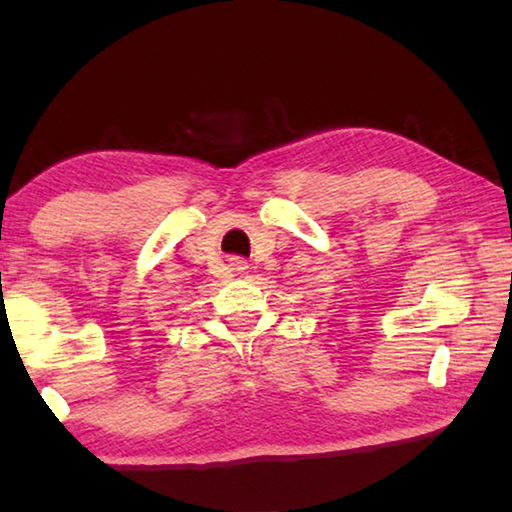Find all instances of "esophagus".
Listing matches in <instances>:
<instances>
[{
    "label": "esophagus",
    "mask_w": 512,
    "mask_h": 512,
    "mask_svg": "<svg viewBox=\"0 0 512 512\" xmlns=\"http://www.w3.org/2000/svg\"><path fill=\"white\" fill-rule=\"evenodd\" d=\"M230 266H232V271H237V273H244L246 271V262H244V259H241V257H232L230 259Z\"/></svg>",
    "instance_id": "obj_1"
}]
</instances>
